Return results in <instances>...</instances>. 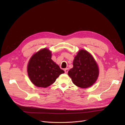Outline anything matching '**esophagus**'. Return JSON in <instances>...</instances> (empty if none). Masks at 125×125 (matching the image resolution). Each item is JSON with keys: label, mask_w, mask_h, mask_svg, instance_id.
<instances>
[{"label": "esophagus", "mask_w": 125, "mask_h": 125, "mask_svg": "<svg viewBox=\"0 0 125 125\" xmlns=\"http://www.w3.org/2000/svg\"><path fill=\"white\" fill-rule=\"evenodd\" d=\"M64 71H65V73H67L68 72V68H65L64 69Z\"/></svg>", "instance_id": "esophagus-1"}]
</instances>
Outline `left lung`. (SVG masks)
Returning <instances> with one entry per match:
<instances>
[{
    "label": "left lung",
    "mask_w": 125,
    "mask_h": 125,
    "mask_svg": "<svg viewBox=\"0 0 125 125\" xmlns=\"http://www.w3.org/2000/svg\"><path fill=\"white\" fill-rule=\"evenodd\" d=\"M73 67L68 74L73 83L81 88L92 86L99 75V68L94 58L84 50H80L73 61Z\"/></svg>",
    "instance_id": "8db88e82"
}]
</instances>
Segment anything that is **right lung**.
Returning a JSON list of instances; mask_svg holds the SVG:
<instances>
[{
  "label": "right lung",
  "mask_w": 125,
  "mask_h": 125,
  "mask_svg": "<svg viewBox=\"0 0 125 125\" xmlns=\"http://www.w3.org/2000/svg\"><path fill=\"white\" fill-rule=\"evenodd\" d=\"M51 58V52L44 48L36 52L29 60L27 66L28 76L36 87L47 88L64 73Z\"/></svg>",
  "instance_id": "obj_1"
}]
</instances>
